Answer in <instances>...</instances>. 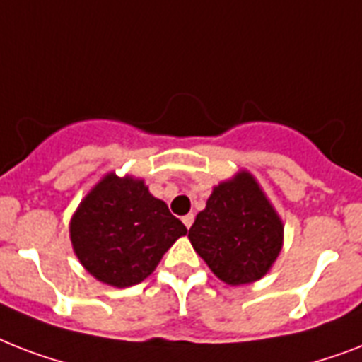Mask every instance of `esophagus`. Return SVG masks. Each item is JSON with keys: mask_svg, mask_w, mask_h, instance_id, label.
<instances>
[{"mask_svg": "<svg viewBox=\"0 0 362 362\" xmlns=\"http://www.w3.org/2000/svg\"><path fill=\"white\" fill-rule=\"evenodd\" d=\"M193 220H195V216H193V214H186L184 218H182V221H184V226H186L187 229L193 226Z\"/></svg>", "mask_w": 362, "mask_h": 362, "instance_id": "obj_1", "label": "esophagus"}]
</instances>
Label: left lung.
I'll list each match as a JSON object with an SVG mask.
<instances>
[{
  "label": "left lung",
  "instance_id": "1",
  "mask_svg": "<svg viewBox=\"0 0 362 362\" xmlns=\"http://www.w3.org/2000/svg\"><path fill=\"white\" fill-rule=\"evenodd\" d=\"M193 250L229 286L261 280L284 246V221L250 170H238L210 193L189 227Z\"/></svg>",
  "mask_w": 362,
  "mask_h": 362
}]
</instances>
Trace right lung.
Listing matches in <instances>:
<instances>
[{
  "label": "right lung",
  "instance_id": "obj_1",
  "mask_svg": "<svg viewBox=\"0 0 362 362\" xmlns=\"http://www.w3.org/2000/svg\"><path fill=\"white\" fill-rule=\"evenodd\" d=\"M187 233L142 178L107 173L71 218L69 237L81 264L112 287L141 284L165 252Z\"/></svg>",
  "mask_w": 362,
  "mask_h": 362
}]
</instances>
